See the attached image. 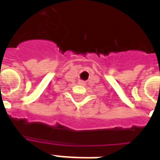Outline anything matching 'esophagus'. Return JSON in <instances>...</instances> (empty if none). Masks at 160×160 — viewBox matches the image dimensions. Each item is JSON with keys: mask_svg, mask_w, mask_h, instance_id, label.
Here are the masks:
<instances>
[{"mask_svg": "<svg viewBox=\"0 0 160 160\" xmlns=\"http://www.w3.org/2000/svg\"><path fill=\"white\" fill-rule=\"evenodd\" d=\"M78 84H80V85H85V82L81 80V81H79V82H78Z\"/></svg>", "mask_w": 160, "mask_h": 160, "instance_id": "obj_1", "label": "esophagus"}]
</instances>
